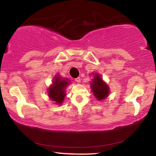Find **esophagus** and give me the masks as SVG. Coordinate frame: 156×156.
Instances as JSON below:
<instances>
[{
  "label": "esophagus",
  "instance_id": "1",
  "mask_svg": "<svg viewBox=\"0 0 156 156\" xmlns=\"http://www.w3.org/2000/svg\"><path fill=\"white\" fill-rule=\"evenodd\" d=\"M75 81H76V83H80V77H78V78H76L75 79Z\"/></svg>",
  "mask_w": 156,
  "mask_h": 156
}]
</instances>
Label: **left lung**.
I'll return each mask as SVG.
<instances>
[{
  "mask_svg": "<svg viewBox=\"0 0 156 156\" xmlns=\"http://www.w3.org/2000/svg\"><path fill=\"white\" fill-rule=\"evenodd\" d=\"M92 80L93 82L91 83V88L95 97L99 100L105 99L109 93V87L107 85L103 82L98 74H95V78Z\"/></svg>",
  "mask_w": 156,
  "mask_h": 156,
  "instance_id": "obj_1",
  "label": "left lung"
}]
</instances>
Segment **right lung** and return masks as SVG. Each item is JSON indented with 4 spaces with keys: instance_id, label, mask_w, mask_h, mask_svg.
<instances>
[{
    "instance_id": "add662e5",
    "label": "right lung",
    "mask_w": 156,
    "mask_h": 156,
    "mask_svg": "<svg viewBox=\"0 0 156 156\" xmlns=\"http://www.w3.org/2000/svg\"><path fill=\"white\" fill-rule=\"evenodd\" d=\"M54 80L53 85L49 89V96L56 104L61 105L65 98V88L69 81L66 79L61 80L58 76H56Z\"/></svg>"
}]
</instances>
